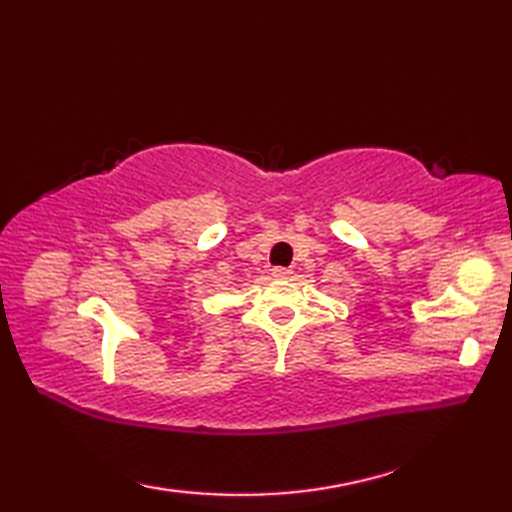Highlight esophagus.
<instances>
[{"instance_id":"obj_1","label":"esophagus","mask_w":512,"mask_h":512,"mask_svg":"<svg viewBox=\"0 0 512 512\" xmlns=\"http://www.w3.org/2000/svg\"><path fill=\"white\" fill-rule=\"evenodd\" d=\"M290 275H292L290 268H281V266L273 268V277H275V279H288Z\"/></svg>"}]
</instances>
